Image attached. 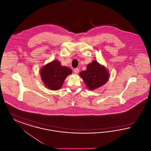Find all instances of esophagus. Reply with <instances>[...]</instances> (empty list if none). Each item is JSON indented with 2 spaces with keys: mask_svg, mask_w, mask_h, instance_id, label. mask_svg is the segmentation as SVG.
<instances>
[{
  "mask_svg": "<svg viewBox=\"0 0 151 151\" xmlns=\"http://www.w3.org/2000/svg\"><path fill=\"white\" fill-rule=\"evenodd\" d=\"M73 72L74 73H78L79 72V69L78 68H75L74 70H73Z\"/></svg>",
  "mask_w": 151,
  "mask_h": 151,
  "instance_id": "1",
  "label": "esophagus"
}]
</instances>
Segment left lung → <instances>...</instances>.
Segmentation results:
<instances>
[{
    "label": "left lung",
    "mask_w": 151,
    "mask_h": 151,
    "mask_svg": "<svg viewBox=\"0 0 151 151\" xmlns=\"http://www.w3.org/2000/svg\"><path fill=\"white\" fill-rule=\"evenodd\" d=\"M86 87L90 91H93L105 84L109 80V70L96 60L89 63L86 69L79 73Z\"/></svg>",
    "instance_id": "8db88e82"
}]
</instances>
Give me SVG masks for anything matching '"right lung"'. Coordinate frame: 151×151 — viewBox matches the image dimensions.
Wrapping results in <instances>:
<instances>
[{
    "mask_svg": "<svg viewBox=\"0 0 151 151\" xmlns=\"http://www.w3.org/2000/svg\"><path fill=\"white\" fill-rule=\"evenodd\" d=\"M72 73V70L62 66L60 62L53 60L46 64L40 70V74L44 86L50 90H59L67 76Z\"/></svg>",
    "mask_w": 151,
    "mask_h": 151,
    "instance_id": "obj_1",
    "label": "right lung"
}]
</instances>
